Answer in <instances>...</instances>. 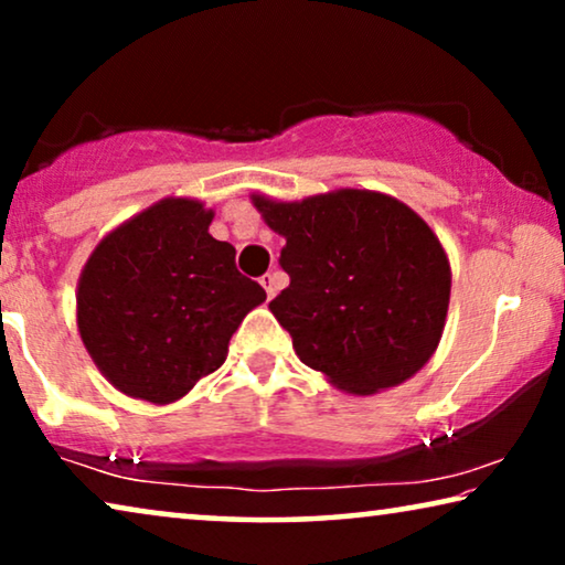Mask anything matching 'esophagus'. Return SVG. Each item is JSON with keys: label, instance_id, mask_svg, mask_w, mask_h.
Wrapping results in <instances>:
<instances>
[{"label": "esophagus", "instance_id": "34e87169", "mask_svg": "<svg viewBox=\"0 0 565 565\" xmlns=\"http://www.w3.org/2000/svg\"><path fill=\"white\" fill-rule=\"evenodd\" d=\"M259 282H262V288H265L267 298H275V292H277V275L275 273H267Z\"/></svg>", "mask_w": 565, "mask_h": 565}]
</instances>
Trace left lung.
Masks as SVG:
<instances>
[{
	"mask_svg": "<svg viewBox=\"0 0 565 565\" xmlns=\"http://www.w3.org/2000/svg\"><path fill=\"white\" fill-rule=\"evenodd\" d=\"M285 238L290 285L269 311L303 365L339 391L375 396L431 360L450 306V259L429 223L377 190L339 188L303 200L252 192Z\"/></svg>",
	"mask_w": 565,
	"mask_h": 565,
	"instance_id": "8db88e82",
	"label": "left lung"
}]
</instances>
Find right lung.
Returning <instances> with one entry per match:
<instances>
[{
	"mask_svg": "<svg viewBox=\"0 0 565 565\" xmlns=\"http://www.w3.org/2000/svg\"><path fill=\"white\" fill-rule=\"evenodd\" d=\"M215 211L164 198L99 238L76 282V329L122 396L167 406L223 365L244 316L265 303L236 249L207 234Z\"/></svg>",
	"mask_w": 565,
	"mask_h": 565,
	"instance_id": "right-lung-1",
	"label": "right lung"
}]
</instances>
